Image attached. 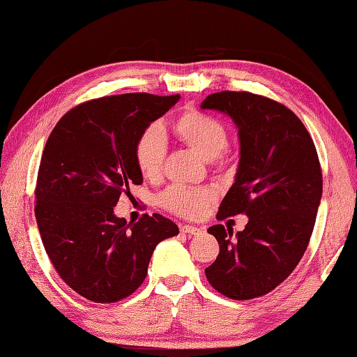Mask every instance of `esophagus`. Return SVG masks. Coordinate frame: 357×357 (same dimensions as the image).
<instances>
[{
  "instance_id": "obj_1",
  "label": "esophagus",
  "mask_w": 357,
  "mask_h": 357,
  "mask_svg": "<svg viewBox=\"0 0 357 357\" xmlns=\"http://www.w3.org/2000/svg\"><path fill=\"white\" fill-rule=\"evenodd\" d=\"M181 232H184V234H193V236H198L203 232V229L197 228V226H190V225H183L181 226Z\"/></svg>"
}]
</instances>
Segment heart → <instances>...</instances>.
I'll use <instances>...</instances> for the list:
<instances>
[{
  "mask_svg": "<svg viewBox=\"0 0 357 357\" xmlns=\"http://www.w3.org/2000/svg\"><path fill=\"white\" fill-rule=\"evenodd\" d=\"M172 132L199 158L211 159L220 167H228L234 162V156L226 148L228 129L217 116L189 107L172 121ZM165 154L167 144L160 129L154 125L145 128L134 144V160L142 176L158 179L164 168ZM212 201V190L185 185H170L158 197L160 207L185 218L203 215Z\"/></svg>",
  "mask_w": 357,
  "mask_h": 357,
  "instance_id": "obj_1",
  "label": "heart"
}]
</instances>
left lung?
Returning <instances> with one entry per match:
<instances>
[{
    "mask_svg": "<svg viewBox=\"0 0 357 357\" xmlns=\"http://www.w3.org/2000/svg\"><path fill=\"white\" fill-rule=\"evenodd\" d=\"M201 107L228 114L241 139L236 183L217 220L248 215L236 237L223 225L207 229L220 252L204 273L222 295L252 300L286 281L307 250L323 190L319 154L303 121L267 96L225 90Z\"/></svg>",
    "mask_w": 357,
    "mask_h": 357,
    "instance_id": "1",
    "label": "left lung"
}]
</instances>
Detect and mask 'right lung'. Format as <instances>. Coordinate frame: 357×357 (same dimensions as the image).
Returning <instances> with one entry per match:
<instances>
[{"mask_svg": "<svg viewBox=\"0 0 357 357\" xmlns=\"http://www.w3.org/2000/svg\"><path fill=\"white\" fill-rule=\"evenodd\" d=\"M179 95L123 93L95 98L57 121L36 184V220L45 251L67 286L93 303H116L145 281L156 245L179 234L172 220L115 217L120 197L142 184L134 144Z\"/></svg>", "mask_w": 357, "mask_h": 357, "instance_id": "1", "label": "right lung"}]
</instances>
